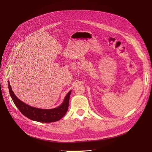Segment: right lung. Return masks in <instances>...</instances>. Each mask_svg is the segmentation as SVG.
<instances>
[{
  "mask_svg": "<svg viewBox=\"0 0 152 152\" xmlns=\"http://www.w3.org/2000/svg\"><path fill=\"white\" fill-rule=\"evenodd\" d=\"M9 91L11 96L14 103L20 110V112L25 117L31 120L40 122H56L63 117L66 114L69 105V99L71 94V91L66 94L64 99L63 103L59 107L53 109H40L30 107V106L24 103L18 99L12 91L11 87L8 84Z\"/></svg>",
  "mask_w": 152,
  "mask_h": 152,
  "instance_id": "obj_1",
  "label": "right lung"
}]
</instances>
